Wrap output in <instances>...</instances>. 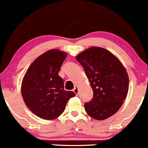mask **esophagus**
I'll list each match as a JSON object with an SVG mask.
<instances>
[{
	"label": "esophagus",
	"instance_id": "esophagus-1",
	"mask_svg": "<svg viewBox=\"0 0 148 148\" xmlns=\"http://www.w3.org/2000/svg\"><path fill=\"white\" fill-rule=\"evenodd\" d=\"M73 92H74L75 93L76 95L78 94V88H77V86H75V87L74 88V89H73Z\"/></svg>",
	"mask_w": 148,
	"mask_h": 148
}]
</instances>
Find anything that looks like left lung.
Returning a JSON list of instances; mask_svg holds the SVG:
<instances>
[{"mask_svg":"<svg viewBox=\"0 0 148 148\" xmlns=\"http://www.w3.org/2000/svg\"><path fill=\"white\" fill-rule=\"evenodd\" d=\"M76 60L83 66L93 91L92 100L84 104L86 113L96 120L113 116L128 93L126 68L114 54L99 47L85 49Z\"/></svg>","mask_w":148,"mask_h":148,"instance_id":"obj_1","label":"left lung"}]
</instances>
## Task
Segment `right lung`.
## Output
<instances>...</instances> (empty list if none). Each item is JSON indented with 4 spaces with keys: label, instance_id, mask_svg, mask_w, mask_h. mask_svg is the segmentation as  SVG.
Instances as JSON below:
<instances>
[{
    "label": "right lung",
    "instance_id": "1",
    "mask_svg": "<svg viewBox=\"0 0 148 148\" xmlns=\"http://www.w3.org/2000/svg\"><path fill=\"white\" fill-rule=\"evenodd\" d=\"M67 57L60 49H49L34 60L21 83V96L34 114L52 120L65 111L67 103L75 93L64 89V81L58 75Z\"/></svg>",
    "mask_w": 148,
    "mask_h": 148
}]
</instances>
